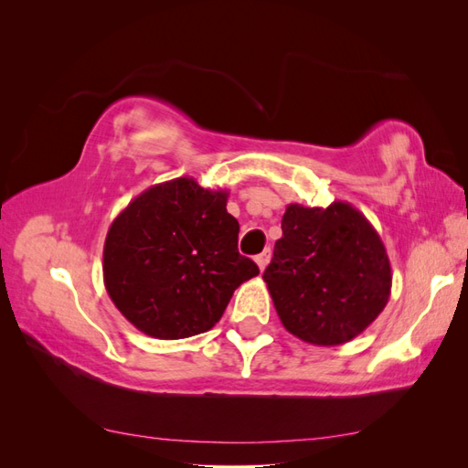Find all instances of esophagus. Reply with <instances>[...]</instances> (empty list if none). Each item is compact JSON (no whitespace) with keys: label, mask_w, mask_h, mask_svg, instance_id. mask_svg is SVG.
<instances>
[{"label":"esophagus","mask_w":468,"mask_h":468,"mask_svg":"<svg viewBox=\"0 0 468 468\" xmlns=\"http://www.w3.org/2000/svg\"><path fill=\"white\" fill-rule=\"evenodd\" d=\"M271 261V250H263L260 256H256V263H258V267H260V271H263V269L267 267V263Z\"/></svg>","instance_id":"obj_1"}]
</instances>
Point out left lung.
I'll list each match as a JSON object with an SVG mask.
<instances>
[{"label":"left lung","instance_id":"left-lung-1","mask_svg":"<svg viewBox=\"0 0 468 468\" xmlns=\"http://www.w3.org/2000/svg\"><path fill=\"white\" fill-rule=\"evenodd\" d=\"M267 282L285 330L306 344L342 346L387 306L392 271L385 244L356 207L289 205Z\"/></svg>","mask_w":468,"mask_h":468}]
</instances>
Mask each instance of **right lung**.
Instances as JSON below:
<instances>
[{"label": "right lung", "mask_w": 468, "mask_h": 468, "mask_svg": "<svg viewBox=\"0 0 468 468\" xmlns=\"http://www.w3.org/2000/svg\"><path fill=\"white\" fill-rule=\"evenodd\" d=\"M229 193L193 177L148 187L112 220L103 248L111 301L150 337L183 339L208 332L234 291L260 273L238 251Z\"/></svg>", "instance_id": "right-lung-1"}]
</instances>
